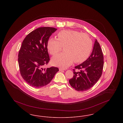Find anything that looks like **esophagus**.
Listing matches in <instances>:
<instances>
[{"label":"esophagus","mask_w":123,"mask_h":123,"mask_svg":"<svg viewBox=\"0 0 123 123\" xmlns=\"http://www.w3.org/2000/svg\"><path fill=\"white\" fill-rule=\"evenodd\" d=\"M59 71H62V70H66V69H62V68H59Z\"/></svg>","instance_id":"esophagus-1"}]
</instances>
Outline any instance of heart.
Masks as SVG:
<instances>
[{"label":"heart","instance_id":"b5f03b06","mask_svg":"<svg viewBox=\"0 0 123 123\" xmlns=\"http://www.w3.org/2000/svg\"><path fill=\"white\" fill-rule=\"evenodd\" d=\"M58 39L51 38L47 43L49 53L55 55L64 47V53L52 58L53 65L62 68L69 66L74 62L80 63L89 57L92 49L93 42L86 34L73 30H64L57 35Z\"/></svg>","mask_w":123,"mask_h":123}]
</instances>
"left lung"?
Masks as SVG:
<instances>
[{"label":"left lung","mask_w":123,"mask_h":123,"mask_svg":"<svg viewBox=\"0 0 123 123\" xmlns=\"http://www.w3.org/2000/svg\"><path fill=\"white\" fill-rule=\"evenodd\" d=\"M104 57L99 43L95 40L90 56L86 61L75 67L73 77L69 80L71 86L78 91H85L92 88L102 73Z\"/></svg>","instance_id":"left-lung-1"}]
</instances>
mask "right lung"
Returning a JSON list of instances; mask_svg holds the SVG:
<instances>
[{
  "label": "right lung",
  "mask_w": 123,
  "mask_h": 123,
  "mask_svg": "<svg viewBox=\"0 0 123 123\" xmlns=\"http://www.w3.org/2000/svg\"><path fill=\"white\" fill-rule=\"evenodd\" d=\"M56 30L52 27H40L30 32L23 41L18 56L20 74L25 82L34 88L47 85L59 70L55 67L43 68L50 60L47 41Z\"/></svg>",
  "instance_id": "add662e5"
}]
</instances>
